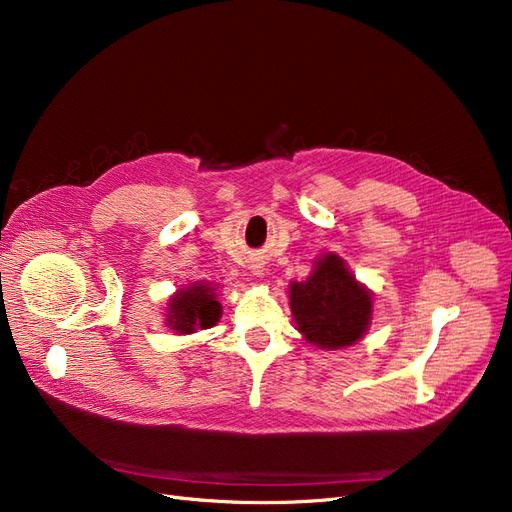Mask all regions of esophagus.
I'll return each mask as SVG.
<instances>
[{"instance_id": "34e87169", "label": "esophagus", "mask_w": 512, "mask_h": 512, "mask_svg": "<svg viewBox=\"0 0 512 512\" xmlns=\"http://www.w3.org/2000/svg\"><path fill=\"white\" fill-rule=\"evenodd\" d=\"M250 273H252L254 277H262V275H265V269H262L260 265H252V267H250Z\"/></svg>"}]
</instances>
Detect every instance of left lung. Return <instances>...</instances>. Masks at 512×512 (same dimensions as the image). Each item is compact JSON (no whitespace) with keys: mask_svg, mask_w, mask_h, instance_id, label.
I'll list each match as a JSON object with an SVG mask.
<instances>
[{"mask_svg":"<svg viewBox=\"0 0 512 512\" xmlns=\"http://www.w3.org/2000/svg\"><path fill=\"white\" fill-rule=\"evenodd\" d=\"M288 297L297 331L320 350L354 346L374 318V292L335 252L318 256L305 282H290Z\"/></svg>","mask_w":512,"mask_h":512,"instance_id":"8db88e82","label":"left lung"}]
</instances>
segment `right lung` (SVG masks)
Returning <instances> with one entry per match:
<instances>
[{
    "instance_id": "obj_1",
    "label": "right lung",
    "mask_w": 512,
    "mask_h": 512,
    "mask_svg": "<svg viewBox=\"0 0 512 512\" xmlns=\"http://www.w3.org/2000/svg\"><path fill=\"white\" fill-rule=\"evenodd\" d=\"M166 329L175 335H192L211 329L222 318L218 286L209 282H190L177 288L166 303Z\"/></svg>"
}]
</instances>
